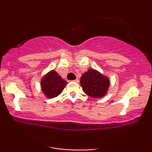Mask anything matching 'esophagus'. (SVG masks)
Masks as SVG:
<instances>
[{"instance_id":"esophagus-1","label":"esophagus","mask_w":152,"mask_h":152,"mask_svg":"<svg viewBox=\"0 0 152 152\" xmlns=\"http://www.w3.org/2000/svg\"><path fill=\"white\" fill-rule=\"evenodd\" d=\"M74 82H76V83H78V82H79V80L78 79V78H76V79H75V80H74V81H73Z\"/></svg>"}]
</instances>
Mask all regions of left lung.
Segmentation results:
<instances>
[{"label":"left lung","mask_w":152,"mask_h":152,"mask_svg":"<svg viewBox=\"0 0 152 152\" xmlns=\"http://www.w3.org/2000/svg\"><path fill=\"white\" fill-rule=\"evenodd\" d=\"M109 85V78L94 69H89L81 78V86L83 92L94 98L104 96Z\"/></svg>","instance_id":"obj_1"}]
</instances>
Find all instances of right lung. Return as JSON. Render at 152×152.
Segmentation results:
<instances>
[{
  "mask_svg": "<svg viewBox=\"0 0 152 152\" xmlns=\"http://www.w3.org/2000/svg\"><path fill=\"white\" fill-rule=\"evenodd\" d=\"M67 82L59 76L55 71H50L43 76L41 82V90L49 99L56 97L67 85Z\"/></svg>",
  "mask_w": 152,
  "mask_h": 152,
  "instance_id": "obj_1",
  "label": "right lung"
}]
</instances>
